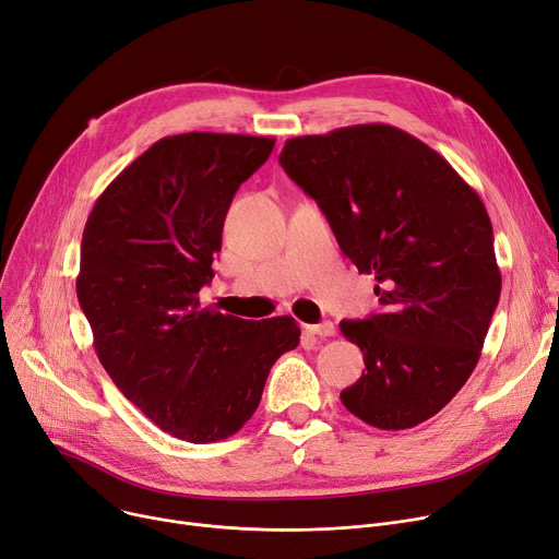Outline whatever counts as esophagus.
<instances>
[{
	"mask_svg": "<svg viewBox=\"0 0 559 559\" xmlns=\"http://www.w3.org/2000/svg\"><path fill=\"white\" fill-rule=\"evenodd\" d=\"M306 331L312 333V335H319V337H333L335 335V324H333V321H321V324H308Z\"/></svg>",
	"mask_w": 559,
	"mask_h": 559,
	"instance_id": "obj_1",
	"label": "esophagus"
}]
</instances>
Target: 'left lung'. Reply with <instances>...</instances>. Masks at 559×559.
Returning a JSON list of instances; mask_svg holds the SVG:
<instances>
[{
  "instance_id": "8db88e82",
  "label": "left lung",
  "mask_w": 559,
  "mask_h": 559,
  "mask_svg": "<svg viewBox=\"0 0 559 559\" xmlns=\"http://www.w3.org/2000/svg\"><path fill=\"white\" fill-rule=\"evenodd\" d=\"M278 163L378 281L383 312L340 324L365 354L344 407L373 428L419 426L476 369L501 297L485 203L428 144L388 124L292 138Z\"/></svg>"
}]
</instances>
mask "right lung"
<instances>
[{
    "label": "right lung",
    "mask_w": 559,
    "mask_h": 559,
    "mask_svg": "<svg viewBox=\"0 0 559 559\" xmlns=\"http://www.w3.org/2000/svg\"><path fill=\"white\" fill-rule=\"evenodd\" d=\"M272 138L181 133L152 144L85 222L79 306L99 362L160 430L219 442L255 413L272 365L297 348L292 317L249 321L199 308L230 201Z\"/></svg>",
    "instance_id": "obj_1"
}]
</instances>
